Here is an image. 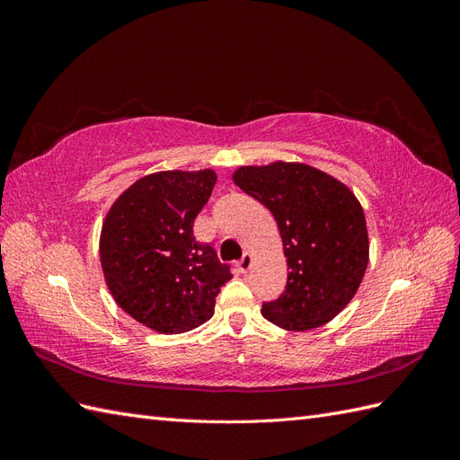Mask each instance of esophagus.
<instances>
[{"label": "esophagus", "instance_id": "1", "mask_svg": "<svg viewBox=\"0 0 460 460\" xmlns=\"http://www.w3.org/2000/svg\"><path fill=\"white\" fill-rule=\"evenodd\" d=\"M252 262H253V255L249 253V252H245L243 253V257L235 262V267H238V270L242 272V274H245L249 269H252Z\"/></svg>", "mask_w": 460, "mask_h": 460}]
</instances>
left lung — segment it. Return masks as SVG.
<instances>
[{
    "mask_svg": "<svg viewBox=\"0 0 460 460\" xmlns=\"http://www.w3.org/2000/svg\"><path fill=\"white\" fill-rule=\"evenodd\" d=\"M234 184L272 213L288 257V284L262 303L269 323L291 332L324 326L363 282L368 230L355 193L338 178L305 163L240 166Z\"/></svg>",
    "mask_w": 460,
    "mask_h": 460,
    "instance_id": "8db88e82",
    "label": "left lung"
}]
</instances>
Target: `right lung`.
<instances>
[{
    "label": "right lung",
    "instance_id": "obj_1",
    "mask_svg": "<svg viewBox=\"0 0 460 460\" xmlns=\"http://www.w3.org/2000/svg\"><path fill=\"white\" fill-rule=\"evenodd\" d=\"M215 182L211 169L147 174L120 193L103 220L100 259L111 296L159 333L207 323L232 278L215 249L193 238V220Z\"/></svg>",
    "mask_w": 460,
    "mask_h": 460
}]
</instances>
